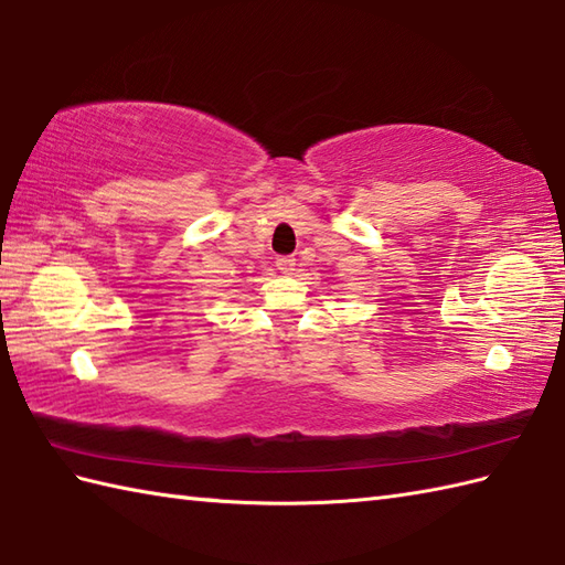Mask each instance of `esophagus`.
Listing matches in <instances>:
<instances>
[{
  "instance_id": "esophagus-1",
  "label": "esophagus",
  "mask_w": 565,
  "mask_h": 565,
  "mask_svg": "<svg viewBox=\"0 0 565 565\" xmlns=\"http://www.w3.org/2000/svg\"><path fill=\"white\" fill-rule=\"evenodd\" d=\"M276 267H279L284 274H294L296 271V257L284 255V257L276 259Z\"/></svg>"
}]
</instances>
